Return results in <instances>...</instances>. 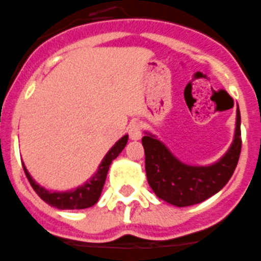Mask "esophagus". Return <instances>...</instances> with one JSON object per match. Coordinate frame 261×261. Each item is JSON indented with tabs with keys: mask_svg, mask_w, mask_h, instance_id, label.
<instances>
[{
	"mask_svg": "<svg viewBox=\"0 0 261 261\" xmlns=\"http://www.w3.org/2000/svg\"><path fill=\"white\" fill-rule=\"evenodd\" d=\"M128 135L132 140H140L142 137V126L138 121H132L128 126Z\"/></svg>",
	"mask_w": 261,
	"mask_h": 261,
	"instance_id": "obj_1",
	"label": "esophagus"
}]
</instances>
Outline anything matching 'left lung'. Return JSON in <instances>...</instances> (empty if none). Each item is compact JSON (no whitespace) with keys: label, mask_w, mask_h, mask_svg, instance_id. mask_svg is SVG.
Returning a JSON list of instances; mask_svg holds the SVG:
<instances>
[{"label":"left lung","mask_w":261,"mask_h":261,"mask_svg":"<svg viewBox=\"0 0 261 261\" xmlns=\"http://www.w3.org/2000/svg\"><path fill=\"white\" fill-rule=\"evenodd\" d=\"M142 145L147 181L155 194L177 207L198 204L219 193L230 180L238 164L242 149L240 109H237L236 137L230 149L214 166H186L150 135L143 136Z\"/></svg>","instance_id":"1"}]
</instances>
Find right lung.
<instances>
[{"label": "right lung", "instance_id": "1", "mask_svg": "<svg viewBox=\"0 0 261 261\" xmlns=\"http://www.w3.org/2000/svg\"><path fill=\"white\" fill-rule=\"evenodd\" d=\"M126 142H128V136H124L123 138L115 143L112 149L107 152V155L105 156V159L102 160L99 169H98L97 174L94 177L87 182L84 186L75 189L72 191H67V193H50V191L45 190L44 188H41L40 185L35 182L32 180V177L30 176L28 171L25 169L24 164H23V169H24V173L27 176L28 181H30L31 186L33 188V190L36 191V194L41 198L44 202H46L47 204L56 207L59 210H83L88 208V207H92L99 199V195L102 193V189H103L105 181H106L107 172H109L110 164L112 163V160L118 156L123 149L125 147Z\"/></svg>", "mask_w": 261, "mask_h": 261}]
</instances>
